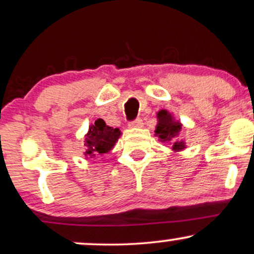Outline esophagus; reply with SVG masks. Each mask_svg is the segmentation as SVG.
I'll use <instances>...</instances> for the list:
<instances>
[{
    "instance_id": "1",
    "label": "esophagus",
    "mask_w": 254,
    "mask_h": 254,
    "mask_svg": "<svg viewBox=\"0 0 254 254\" xmlns=\"http://www.w3.org/2000/svg\"><path fill=\"white\" fill-rule=\"evenodd\" d=\"M129 126H130V127H136V128L142 127V120H141V119H140V118H136L135 120L130 121Z\"/></svg>"
}]
</instances>
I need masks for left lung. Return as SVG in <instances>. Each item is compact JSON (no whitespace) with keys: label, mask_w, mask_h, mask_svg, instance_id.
<instances>
[{"label":"left lung","mask_w":254,"mask_h":254,"mask_svg":"<svg viewBox=\"0 0 254 254\" xmlns=\"http://www.w3.org/2000/svg\"><path fill=\"white\" fill-rule=\"evenodd\" d=\"M158 126H156L155 134L160 137L162 142L174 141L172 148L174 151L185 148L184 141H178L177 136L179 135L181 129L180 122H175L174 119L167 111H160L158 113Z\"/></svg>","instance_id":"obj_1"}]
</instances>
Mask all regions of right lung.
I'll return each mask as SVG.
<instances>
[{
    "mask_svg": "<svg viewBox=\"0 0 254 254\" xmlns=\"http://www.w3.org/2000/svg\"><path fill=\"white\" fill-rule=\"evenodd\" d=\"M121 132L119 128L109 127L102 119H98L92 126L84 139V146L87 147L84 155L95 156L105 154L111 151L120 136Z\"/></svg>",
    "mask_w": 254,
    "mask_h": 254,
    "instance_id": "1",
    "label": "right lung"
}]
</instances>
